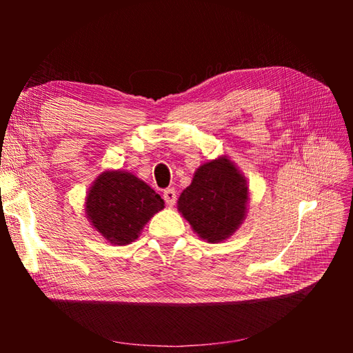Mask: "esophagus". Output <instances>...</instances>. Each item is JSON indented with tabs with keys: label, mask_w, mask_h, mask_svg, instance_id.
<instances>
[{
	"label": "esophagus",
	"mask_w": 353,
	"mask_h": 353,
	"mask_svg": "<svg viewBox=\"0 0 353 353\" xmlns=\"http://www.w3.org/2000/svg\"><path fill=\"white\" fill-rule=\"evenodd\" d=\"M163 200L165 203H167L168 206H174L176 200H177V196H176V190L174 188H167L163 191Z\"/></svg>",
	"instance_id": "esophagus-1"
}]
</instances>
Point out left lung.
<instances>
[{
	"instance_id": "left-lung-1",
	"label": "left lung",
	"mask_w": 353,
	"mask_h": 353,
	"mask_svg": "<svg viewBox=\"0 0 353 353\" xmlns=\"http://www.w3.org/2000/svg\"><path fill=\"white\" fill-rule=\"evenodd\" d=\"M247 199L243 176L234 163L221 157L197 170L191 185L179 197V211L200 238L219 243L243 223Z\"/></svg>"
}]
</instances>
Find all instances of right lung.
Returning a JSON list of instances; mask_svg holds the SVG:
<instances>
[{
	"label": "right lung",
	"mask_w": 353,
	"mask_h": 353,
	"mask_svg": "<svg viewBox=\"0 0 353 353\" xmlns=\"http://www.w3.org/2000/svg\"><path fill=\"white\" fill-rule=\"evenodd\" d=\"M163 208V200L130 172L106 171L88 194L86 212L94 228L114 244H129Z\"/></svg>",
	"instance_id": "obj_1"
}]
</instances>
